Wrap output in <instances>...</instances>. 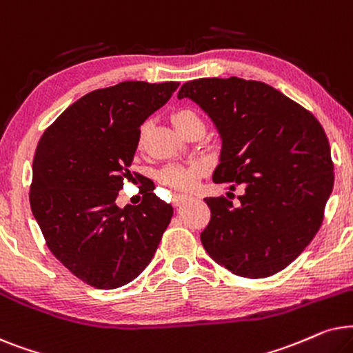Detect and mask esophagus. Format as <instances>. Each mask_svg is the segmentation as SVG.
I'll return each mask as SVG.
<instances>
[{
    "mask_svg": "<svg viewBox=\"0 0 353 353\" xmlns=\"http://www.w3.org/2000/svg\"><path fill=\"white\" fill-rule=\"evenodd\" d=\"M189 200H190L189 195H176L172 199V203H174V206H181V205H184L185 201H189Z\"/></svg>",
    "mask_w": 353,
    "mask_h": 353,
    "instance_id": "34e87169",
    "label": "esophagus"
}]
</instances>
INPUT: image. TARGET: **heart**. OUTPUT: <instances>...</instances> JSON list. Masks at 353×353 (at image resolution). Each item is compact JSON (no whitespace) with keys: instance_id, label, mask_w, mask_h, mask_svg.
<instances>
[{"instance_id":"1","label":"heart","mask_w":353,"mask_h":353,"mask_svg":"<svg viewBox=\"0 0 353 353\" xmlns=\"http://www.w3.org/2000/svg\"><path fill=\"white\" fill-rule=\"evenodd\" d=\"M172 124L176 130L189 124H200L199 117H196L192 111L181 110L177 111L176 114H172ZM145 132H147V124L142 125L139 132V145H142ZM205 172V164L200 161H194L189 164H169L163 169L161 172L158 174V181L161 182L163 185L171 187V189L176 190H190L194 189L196 181L201 174Z\"/></svg>"}]
</instances>
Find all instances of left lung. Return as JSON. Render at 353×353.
Here are the masks:
<instances>
[{
	"label": "left lung",
	"instance_id": "8db88e82",
	"mask_svg": "<svg viewBox=\"0 0 353 353\" xmlns=\"http://www.w3.org/2000/svg\"><path fill=\"white\" fill-rule=\"evenodd\" d=\"M211 117L223 140L216 184L241 203L205 199L211 219L200 234L208 255L232 274L260 279L290 265L323 223L334 185L324 129L276 88L245 79H196L181 87Z\"/></svg>",
	"mask_w": 353,
	"mask_h": 353
}]
</instances>
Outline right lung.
<instances>
[{"instance_id": "add662e5", "label": "right lung", "mask_w": 353, "mask_h": 353, "mask_svg": "<svg viewBox=\"0 0 353 353\" xmlns=\"http://www.w3.org/2000/svg\"><path fill=\"white\" fill-rule=\"evenodd\" d=\"M179 82H121L72 103L41 135L30 208L50 252L83 283L116 289L142 272L172 218L153 192L137 206L116 199L139 145L140 125Z\"/></svg>"}]
</instances>
